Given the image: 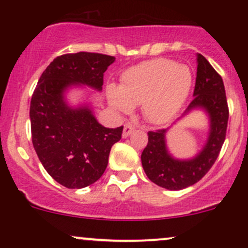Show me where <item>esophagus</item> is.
<instances>
[{
	"label": "esophagus",
	"instance_id": "34e87169",
	"mask_svg": "<svg viewBox=\"0 0 248 248\" xmlns=\"http://www.w3.org/2000/svg\"><path fill=\"white\" fill-rule=\"evenodd\" d=\"M134 129H135V127H134L132 124H126L124 126V133H122V136H124V138H128V136L134 132Z\"/></svg>",
	"mask_w": 248,
	"mask_h": 248
}]
</instances>
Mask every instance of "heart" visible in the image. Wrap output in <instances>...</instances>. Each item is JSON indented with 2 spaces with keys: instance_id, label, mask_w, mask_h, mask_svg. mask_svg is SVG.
I'll list each match as a JSON object with an SVG mask.
<instances>
[{
  "instance_id": "1",
  "label": "heart",
  "mask_w": 248,
  "mask_h": 248,
  "mask_svg": "<svg viewBox=\"0 0 248 248\" xmlns=\"http://www.w3.org/2000/svg\"><path fill=\"white\" fill-rule=\"evenodd\" d=\"M189 66L167 58H156L129 69L122 76L120 87L110 85L109 104L118 112L128 113L141 104L147 121L163 124L177 115L192 87Z\"/></svg>"
}]
</instances>
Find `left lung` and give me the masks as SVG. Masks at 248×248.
<instances>
[{"label":"left lung","mask_w":248,"mask_h":248,"mask_svg":"<svg viewBox=\"0 0 248 248\" xmlns=\"http://www.w3.org/2000/svg\"><path fill=\"white\" fill-rule=\"evenodd\" d=\"M193 96L184 115L193 109H203L210 120L205 146L195 157L178 160L169 153L166 141L169 128L148 133V144L141 155L142 167L148 178L164 189H186L203 178L217 160L226 136L229 107L223 79L201 53H197Z\"/></svg>","instance_id":"1"}]
</instances>
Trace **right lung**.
I'll use <instances>...</instances> for the list:
<instances>
[{"instance_id": "obj_1", "label": "right lung", "mask_w": 248, "mask_h": 248, "mask_svg": "<svg viewBox=\"0 0 248 248\" xmlns=\"http://www.w3.org/2000/svg\"><path fill=\"white\" fill-rule=\"evenodd\" d=\"M114 61L112 56L92 52L59 56L42 73L33 91L30 104L33 148L51 177L69 189L88 186L101 177L124 126L104 127L88 105L70 106L65 93L81 85L101 91L105 71Z\"/></svg>"}]
</instances>
